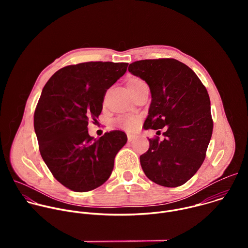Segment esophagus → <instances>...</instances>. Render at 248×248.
<instances>
[{
    "label": "esophagus",
    "mask_w": 248,
    "mask_h": 248,
    "mask_svg": "<svg viewBox=\"0 0 248 248\" xmlns=\"http://www.w3.org/2000/svg\"><path fill=\"white\" fill-rule=\"evenodd\" d=\"M136 138V135H134V134H127V140L129 141V142H130V141H133L134 139Z\"/></svg>",
    "instance_id": "34e87169"
}]
</instances>
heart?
I'll return each mask as SVG.
<instances>
[{
    "label": "heart",
    "instance_id": "heart-1",
    "mask_svg": "<svg viewBox=\"0 0 248 248\" xmlns=\"http://www.w3.org/2000/svg\"><path fill=\"white\" fill-rule=\"evenodd\" d=\"M145 82L142 79L135 78L128 81V88L134 89V88L138 87L139 85H142ZM138 124H139V119L136 116H121L117 120V124L120 127H123L127 130L135 129L138 126Z\"/></svg>",
    "mask_w": 248,
    "mask_h": 248
}]
</instances>
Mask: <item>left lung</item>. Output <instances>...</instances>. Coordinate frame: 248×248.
Wrapping results in <instances>:
<instances>
[{"mask_svg":"<svg viewBox=\"0 0 248 248\" xmlns=\"http://www.w3.org/2000/svg\"><path fill=\"white\" fill-rule=\"evenodd\" d=\"M128 72L145 80L151 91L145 129L166 127L163 140L149 139L141 167L155 184L181 186L201 167L213 131L207 89L190 67L174 59L137 61Z\"/></svg>","mask_w":248,"mask_h":248,"instance_id":"left-lung-1","label":"left lung"}]
</instances>
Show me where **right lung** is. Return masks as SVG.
<instances>
[{
  "mask_svg": "<svg viewBox=\"0 0 248 248\" xmlns=\"http://www.w3.org/2000/svg\"><path fill=\"white\" fill-rule=\"evenodd\" d=\"M127 62H88L64 66L42 90L34 113L40 154L54 178L77 192L95 189L113 171L117 153L126 143L124 131L88 134V121L102 112L104 96Z\"/></svg>",
  "mask_w": 248,
  "mask_h": 248,
  "instance_id": "right-lung-1",
  "label": "right lung"
}]
</instances>
